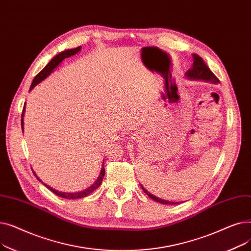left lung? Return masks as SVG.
Masks as SVG:
<instances>
[{
	"mask_svg": "<svg viewBox=\"0 0 251 251\" xmlns=\"http://www.w3.org/2000/svg\"><path fill=\"white\" fill-rule=\"evenodd\" d=\"M192 60H193V64L191 66V68L185 73L186 78L190 79V80H202V81L212 82V83L219 82V79L213 74L212 71L208 69V67L205 65L203 60L199 55L192 54ZM141 188L144 191V193H147L151 200L160 202L162 204H178V203H180V202H176V201H169L162 200V199H160V197L151 194L142 185H141Z\"/></svg>",
	"mask_w": 251,
	"mask_h": 251,
	"instance_id": "left-lung-1",
	"label": "left lung"
}]
</instances>
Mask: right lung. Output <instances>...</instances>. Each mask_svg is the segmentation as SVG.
I'll return each instance as SVG.
<instances>
[{
	"label": "right lung",
	"instance_id": "obj_1",
	"mask_svg": "<svg viewBox=\"0 0 251 251\" xmlns=\"http://www.w3.org/2000/svg\"><path fill=\"white\" fill-rule=\"evenodd\" d=\"M81 50V47H78V48H75V49H71V50H63L61 52H59L58 55H56L54 58H52L46 67L39 72L33 79V81L31 83V86H30V89L29 90H32L34 88L35 85H37L38 83H41L43 80H45V79L50 75L51 72H54V70L58 67V66L66 59V58H69L71 56H74L76 55L78 51ZM24 112H25V103H24V108H23V112H22V115H21V127H22V132H23V129H24V122H23V117H24ZM104 161V160H103ZM33 174L35 175V177L37 178V180L39 182H42L44 185H46V187H48L51 192H54L56 195L60 196V197H63V199H66V200H78V199H82V197H85L87 195H89L92 191H95L100 184L102 182V178L104 176V168H103V162H102V166H101V169H100V175L98 177V179L92 183V185H90L89 187H87L86 189L84 190H81V191H78V192H62V191H59V190H56L52 187L47 185V184H45L41 179H39L37 177V175L35 174V172H33Z\"/></svg>",
	"mask_w": 251,
	"mask_h": 251
}]
</instances>
